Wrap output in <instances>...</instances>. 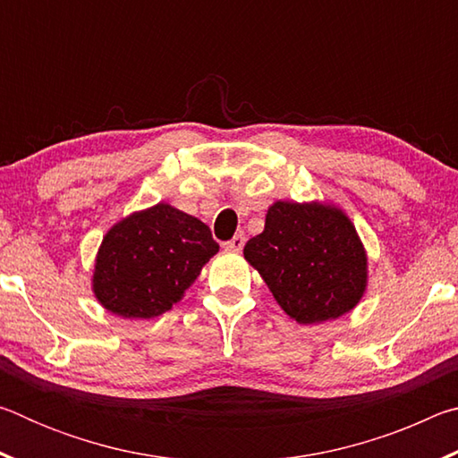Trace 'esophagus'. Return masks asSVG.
Instances as JSON below:
<instances>
[{"label": "esophagus", "instance_id": "34e87169", "mask_svg": "<svg viewBox=\"0 0 458 458\" xmlns=\"http://www.w3.org/2000/svg\"><path fill=\"white\" fill-rule=\"evenodd\" d=\"M244 242H246V236L236 234L234 238L228 240V242H224V248H226V250H232V252H240L244 248Z\"/></svg>", "mask_w": 458, "mask_h": 458}]
</instances>
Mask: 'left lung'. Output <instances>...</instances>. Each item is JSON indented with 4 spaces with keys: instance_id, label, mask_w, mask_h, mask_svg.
Returning <instances> with one entry per match:
<instances>
[{
    "instance_id": "8db88e82",
    "label": "left lung",
    "mask_w": 458,
    "mask_h": 458,
    "mask_svg": "<svg viewBox=\"0 0 458 458\" xmlns=\"http://www.w3.org/2000/svg\"><path fill=\"white\" fill-rule=\"evenodd\" d=\"M244 259L301 325L350 313L368 286V254L358 230L327 201H275L265 230L246 242Z\"/></svg>"
}]
</instances>
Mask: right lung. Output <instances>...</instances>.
<instances>
[{"mask_svg":"<svg viewBox=\"0 0 458 458\" xmlns=\"http://www.w3.org/2000/svg\"><path fill=\"white\" fill-rule=\"evenodd\" d=\"M218 250L204 222L159 201L106 232L95 259L92 293L123 319H151L182 301Z\"/></svg>","mask_w":458,"mask_h":458,"instance_id":"right-lung-1","label":"right lung"}]
</instances>
